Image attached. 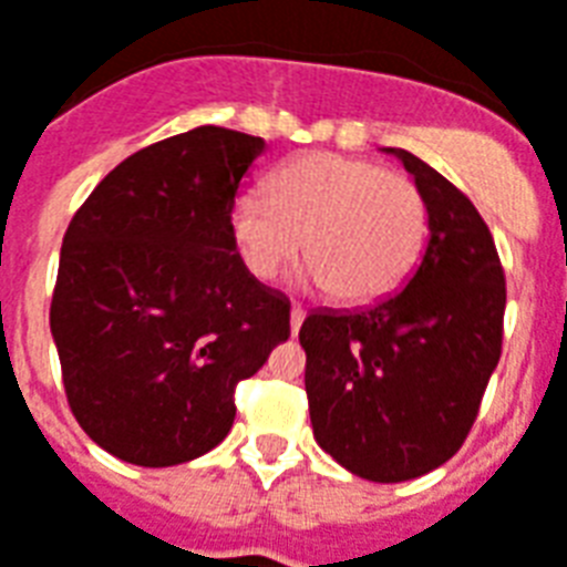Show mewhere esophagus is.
I'll list each match as a JSON object with an SVG mask.
<instances>
[{
  "mask_svg": "<svg viewBox=\"0 0 567 567\" xmlns=\"http://www.w3.org/2000/svg\"><path fill=\"white\" fill-rule=\"evenodd\" d=\"M305 307L292 305V310H289V331L298 333V328H301V322H305Z\"/></svg>",
  "mask_w": 567,
  "mask_h": 567,
  "instance_id": "esophagus-1",
  "label": "esophagus"
}]
</instances>
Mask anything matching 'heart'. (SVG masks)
I'll list each match as a JSON object with an SVG mask.
<instances>
[{"instance_id":"1","label":"heart","mask_w":567,"mask_h":567,"mask_svg":"<svg viewBox=\"0 0 567 567\" xmlns=\"http://www.w3.org/2000/svg\"><path fill=\"white\" fill-rule=\"evenodd\" d=\"M429 234V206L414 179L375 162L313 153L271 179V195L243 188L230 204L236 254L271 280L305 248L301 278L331 287L343 305L388 296L411 275Z\"/></svg>"}]
</instances>
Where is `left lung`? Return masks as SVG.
<instances>
[{"label":"left lung","mask_w":567,"mask_h":567,"mask_svg":"<svg viewBox=\"0 0 567 567\" xmlns=\"http://www.w3.org/2000/svg\"><path fill=\"white\" fill-rule=\"evenodd\" d=\"M429 206L405 289L361 313L316 310L298 340L313 437L370 482H408L462 450L497 370L506 278L476 206L414 153L384 147Z\"/></svg>","instance_id":"obj_1"}]
</instances>
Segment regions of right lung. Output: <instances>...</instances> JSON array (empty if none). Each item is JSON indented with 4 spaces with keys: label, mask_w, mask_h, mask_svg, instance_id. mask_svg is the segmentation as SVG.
Masks as SVG:
<instances>
[{
    "label": "right lung",
    "mask_w": 567,
    "mask_h": 567,
    "mask_svg": "<svg viewBox=\"0 0 567 567\" xmlns=\"http://www.w3.org/2000/svg\"><path fill=\"white\" fill-rule=\"evenodd\" d=\"M257 135L197 126L133 153L73 215L50 328L79 425L138 467L227 437L236 381L289 337V301L254 280L230 204Z\"/></svg>",
    "instance_id": "obj_1"
}]
</instances>
